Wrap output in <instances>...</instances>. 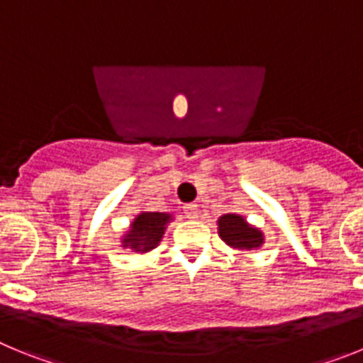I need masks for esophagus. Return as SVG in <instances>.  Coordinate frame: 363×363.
<instances>
[{
    "label": "esophagus",
    "instance_id": "esophagus-1",
    "mask_svg": "<svg viewBox=\"0 0 363 363\" xmlns=\"http://www.w3.org/2000/svg\"><path fill=\"white\" fill-rule=\"evenodd\" d=\"M184 213L185 216L189 218V220H196L198 214H200V211H198V205L196 203H189L184 207Z\"/></svg>",
    "mask_w": 363,
    "mask_h": 363
}]
</instances>
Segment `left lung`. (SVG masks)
I'll list each match as a JSON object with an SVG mask.
<instances>
[{
    "label": "left lung",
    "instance_id": "obj_1",
    "mask_svg": "<svg viewBox=\"0 0 363 363\" xmlns=\"http://www.w3.org/2000/svg\"><path fill=\"white\" fill-rule=\"evenodd\" d=\"M218 236L229 247L236 251H256L265 243V236L262 229L256 225H251L245 220V216L236 213L221 214L218 218Z\"/></svg>",
    "mask_w": 363,
    "mask_h": 363
}]
</instances>
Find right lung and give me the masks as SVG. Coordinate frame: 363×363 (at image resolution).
I'll list each match as a JSON object with an SVG mask.
<instances>
[{
  "label": "right lung",
  "mask_w": 363,
  "mask_h": 363,
  "mask_svg": "<svg viewBox=\"0 0 363 363\" xmlns=\"http://www.w3.org/2000/svg\"><path fill=\"white\" fill-rule=\"evenodd\" d=\"M174 220L171 213H149L142 211L136 214L130 225L121 234V247L138 255H147L160 245L167 225Z\"/></svg>",
  "instance_id": "obj_1"
}]
</instances>
